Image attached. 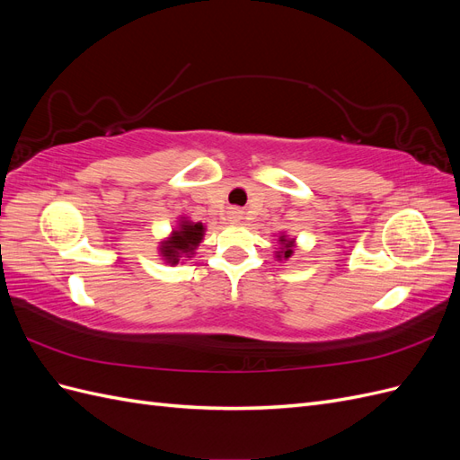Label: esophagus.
<instances>
[{
    "label": "esophagus",
    "instance_id": "obj_1",
    "mask_svg": "<svg viewBox=\"0 0 460 460\" xmlns=\"http://www.w3.org/2000/svg\"><path fill=\"white\" fill-rule=\"evenodd\" d=\"M232 218L234 220H240L242 218V211H232Z\"/></svg>",
    "mask_w": 460,
    "mask_h": 460
}]
</instances>
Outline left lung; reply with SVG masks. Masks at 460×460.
Segmentation results:
<instances>
[{
	"mask_svg": "<svg viewBox=\"0 0 460 460\" xmlns=\"http://www.w3.org/2000/svg\"><path fill=\"white\" fill-rule=\"evenodd\" d=\"M278 243H280V249L276 252V259L278 261H288L291 255H294V249H296V238H288L286 234L278 235Z\"/></svg>",
	"mask_w": 460,
	"mask_h": 460,
	"instance_id": "obj_1",
	"label": "left lung"
}]
</instances>
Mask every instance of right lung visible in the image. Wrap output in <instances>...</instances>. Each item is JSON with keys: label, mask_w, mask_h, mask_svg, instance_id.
Here are the masks:
<instances>
[{"label": "right lung", "mask_w": 460, "mask_h": 460, "mask_svg": "<svg viewBox=\"0 0 460 460\" xmlns=\"http://www.w3.org/2000/svg\"><path fill=\"white\" fill-rule=\"evenodd\" d=\"M205 226L201 222H191L186 217L178 220V228L171 232L159 245V255L166 264H178L184 257L196 255L198 245L203 242Z\"/></svg>", "instance_id": "add662e5"}]
</instances>
